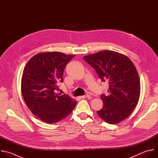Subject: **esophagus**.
<instances>
[{
    "label": "esophagus",
    "mask_w": 158,
    "mask_h": 158,
    "mask_svg": "<svg viewBox=\"0 0 158 158\" xmlns=\"http://www.w3.org/2000/svg\"><path fill=\"white\" fill-rule=\"evenodd\" d=\"M89 97V96L88 95H85V96H81V97H79L81 99H85V98H88Z\"/></svg>",
    "instance_id": "obj_1"
}]
</instances>
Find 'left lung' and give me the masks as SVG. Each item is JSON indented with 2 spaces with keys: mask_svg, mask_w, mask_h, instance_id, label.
Here are the masks:
<instances>
[{
  "mask_svg": "<svg viewBox=\"0 0 158 158\" xmlns=\"http://www.w3.org/2000/svg\"><path fill=\"white\" fill-rule=\"evenodd\" d=\"M102 81L109 83L107 96L101 95L102 108L98 114L107 123L115 124L128 118L140 96L138 73L133 62L121 53L104 50L84 57Z\"/></svg>",
  "mask_w": 158,
  "mask_h": 158,
  "instance_id": "8db88e82",
  "label": "left lung"
}]
</instances>
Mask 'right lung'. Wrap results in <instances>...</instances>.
Returning a JSON list of instances; mask_svg holds the SVG:
<instances>
[{
	"label": "right lung",
	"instance_id": "add662e5",
	"mask_svg": "<svg viewBox=\"0 0 158 158\" xmlns=\"http://www.w3.org/2000/svg\"><path fill=\"white\" fill-rule=\"evenodd\" d=\"M75 55L59 52H40L26 65L21 79V91L29 110L42 121L54 124L68 116L77 101L56 93L63 82L66 64Z\"/></svg>",
	"mask_w": 158,
	"mask_h": 158
}]
</instances>
